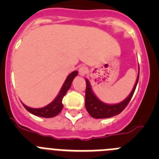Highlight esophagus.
I'll use <instances>...</instances> for the list:
<instances>
[{
	"label": "esophagus",
	"mask_w": 159,
	"mask_h": 159,
	"mask_svg": "<svg viewBox=\"0 0 159 159\" xmlns=\"http://www.w3.org/2000/svg\"><path fill=\"white\" fill-rule=\"evenodd\" d=\"M88 72V67H85V66H81L80 68H79V74L82 76L85 75Z\"/></svg>",
	"instance_id": "esophagus-1"
}]
</instances>
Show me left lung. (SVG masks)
<instances>
[{"label":"left lung","instance_id":"8db88e82","mask_svg":"<svg viewBox=\"0 0 159 159\" xmlns=\"http://www.w3.org/2000/svg\"><path fill=\"white\" fill-rule=\"evenodd\" d=\"M139 74H138L137 80H136L134 88H133L132 92H130V94L127 99H124L119 103L113 105L106 104V103L99 100L95 96V94L93 93L91 85L89 84V81L86 79L85 107H86L88 112L90 114V116L95 118V119H106V118H110L112 117V116H117L119 113H121L124 110L125 107L127 106V104L131 99L132 96L134 95L138 81H139Z\"/></svg>","mask_w":159,"mask_h":159}]
</instances>
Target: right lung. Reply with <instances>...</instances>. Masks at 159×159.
<instances>
[{
    "instance_id": "1",
    "label": "right lung",
    "mask_w": 159,
    "mask_h": 159,
    "mask_svg": "<svg viewBox=\"0 0 159 159\" xmlns=\"http://www.w3.org/2000/svg\"><path fill=\"white\" fill-rule=\"evenodd\" d=\"M77 75H78V71H74L67 77L64 85L62 86V88L60 90V93H59L57 98L51 103H49L48 105H47L46 107L42 108H31L23 103L25 108L28 111L32 113V115L40 116V117L52 118L57 116L63 109V106H64L62 103L63 98L65 95V94L67 93V91L69 90L70 87L71 85V83H72L73 79L75 78Z\"/></svg>"
}]
</instances>
